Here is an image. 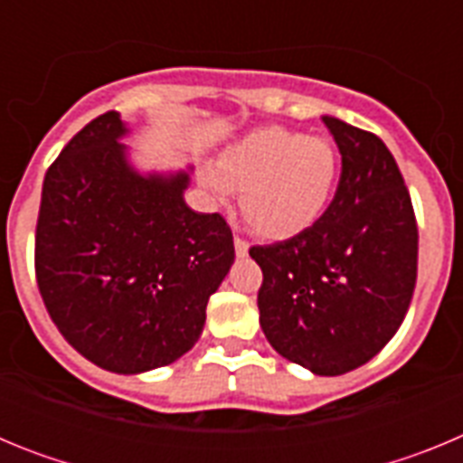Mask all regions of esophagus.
<instances>
[{"instance_id":"esophagus-1","label":"esophagus","mask_w":463,"mask_h":463,"mask_svg":"<svg viewBox=\"0 0 463 463\" xmlns=\"http://www.w3.org/2000/svg\"><path fill=\"white\" fill-rule=\"evenodd\" d=\"M234 250H236V257H245L248 255V250H250V245H248V241L241 239V236H234Z\"/></svg>"}]
</instances>
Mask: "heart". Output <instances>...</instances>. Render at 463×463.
<instances>
[{
	"mask_svg": "<svg viewBox=\"0 0 463 463\" xmlns=\"http://www.w3.org/2000/svg\"><path fill=\"white\" fill-rule=\"evenodd\" d=\"M341 183V153L322 137L261 127L202 171L215 199L241 192V215L257 236L285 241L304 234L331 206Z\"/></svg>",
	"mask_w": 463,
	"mask_h": 463,
	"instance_id": "b5f03b06",
	"label": "heart"
}]
</instances>
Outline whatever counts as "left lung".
Instances as JSON below:
<instances>
[{
	"mask_svg": "<svg viewBox=\"0 0 463 463\" xmlns=\"http://www.w3.org/2000/svg\"><path fill=\"white\" fill-rule=\"evenodd\" d=\"M341 150V183L326 213L304 234L255 245L257 306L278 354L343 375L394 336L417 280V222L394 157L375 134L322 118Z\"/></svg>",
	"mask_w": 463,
	"mask_h": 463,
	"instance_id": "8db88e82",
	"label": "left lung"
}]
</instances>
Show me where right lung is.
Listing matches in <instances>:
<instances>
[{"label": "right lung", "instance_id": "1", "mask_svg": "<svg viewBox=\"0 0 463 463\" xmlns=\"http://www.w3.org/2000/svg\"><path fill=\"white\" fill-rule=\"evenodd\" d=\"M120 113L94 118L64 146L41 190L36 282L69 345L113 373L175 362L203 331L211 294L234 264L220 213L183 199L185 171L141 174Z\"/></svg>", "mask_w": 463, "mask_h": 463}]
</instances>
